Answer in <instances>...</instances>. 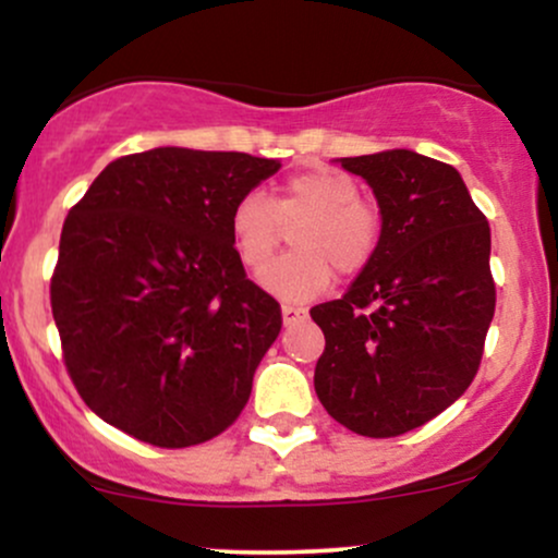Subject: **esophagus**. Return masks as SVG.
<instances>
[{"instance_id": "34e87169", "label": "esophagus", "mask_w": 558, "mask_h": 558, "mask_svg": "<svg viewBox=\"0 0 558 558\" xmlns=\"http://www.w3.org/2000/svg\"><path fill=\"white\" fill-rule=\"evenodd\" d=\"M280 315H283L286 328H291V325H296V323H301V319H306V310H301V306L283 304V306H280Z\"/></svg>"}]
</instances>
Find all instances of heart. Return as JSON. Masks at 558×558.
Segmentation results:
<instances>
[{
	"label": "heart",
	"instance_id": "heart-1",
	"mask_svg": "<svg viewBox=\"0 0 558 558\" xmlns=\"http://www.w3.org/2000/svg\"><path fill=\"white\" fill-rule=\"evenodd\" d=\"M360 183L336 168H310L288 175L275 198L248 191L230 213V235L248 270H262L293 230V248L259 275L267 293L283 301H310L328 291L332 270L360 275L375 257L380 220L362 202Z\"/></svg>",
	"mask_w": 558,
	"mask_h": 558
}]
</instances>
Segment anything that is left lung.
I'll return each instance as SVG.
<instances>
[{"mask_svg":"<svg viewBox=\"0 0 558 558\" xmlns=\"http://www.w3.org/2000/svg\"><path fill=\"white\" fill-rule=\"evenodd\" d=\"M336 162L373 189L380 239L341 299L312 306L325 332L315 390L343 427L393 438L477 375L496 312L490 228L451 165L412 149Z\"/></svg>","mask_w":558,"mask_h":558,"instance_id":"1","label":"left lung"}]
</instances>
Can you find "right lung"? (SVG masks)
I'll use <instances>...</instances> for the list:
<instances>
[{"instance_id":"obj_1","label":"right lung","mask_w":558,"mask_h":558,"mask_svg":"<svg viewBox=\"0 0 558 558\" xmlns=\"http://www.w3.org/2000/svg\"><path fill=\"white\" fill-rule=\"evenodd\" d=\"M278 170L157 146L107 165L68 213L52 315L81 399L112 427L185 448L246 407L283 317L243 272L230 213Z\"/></svg>"}]
</instances>
